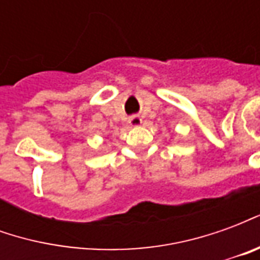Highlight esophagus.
<instances>
[{
  "mask_svg": "<svg viewBox=\"0 0 260 260\" xmlns=\"http://www.w3.org/2000/svg\"><path fill=\"white\" fill-rule=\"evenodd\" d=\"M128 122H129L131 126H139V125H142V118L138 115H132Z\"/></svg>",
  "mask_w": 260,
  "mask_h": 260,
  "instance_id": "obj_1",
  "label": "esophagus"
}]
</instances>
